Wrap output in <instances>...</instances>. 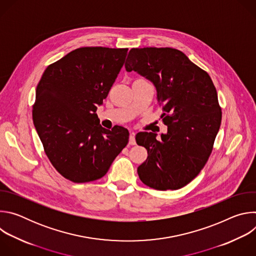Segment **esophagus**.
<instances>
[{
	"label": "esophagus",
	"instance_id": "1",
	"mask_svg": "<svg viewBox=\"0 0 256 256\" xmlns=\"http://www.w3.org/2000/svg\"><path fill=\"white\" fill-rule=\"evenodd\" d=\"M130 144H136V138H134V132H130V140H128Z\"/></svg>",
	"mask_w": 256,
	"mask_h": 256
}]
</instances>
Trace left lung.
<instances>
[{
	"mask_svg": "<svg viewBox=\"0 0 256 256\" xmlns=\"http://www.w3.org/2000/svg\"><path fill=\"white\" fill-rule=\"evenodd\" d=\"M124 66L154 84L168 126L160 140L153 132L136 134V144L148 151L138 177L158 190L184 188L206 165L221 126L214 83L206 70L171 48H132Z\"/></svg>",
	"mask_w": 256,
	"mask_h": 256,
	"instance_id": "left-lung-1",
	"label": "left lung"
}]
</instances>
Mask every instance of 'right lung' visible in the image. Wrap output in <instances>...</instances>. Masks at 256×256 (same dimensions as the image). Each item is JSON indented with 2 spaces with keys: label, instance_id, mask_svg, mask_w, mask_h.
Segmentation results:
<instances>
[{
  "label": "right lung",
  "instance_id": "obj_1",
  "mask_svg": "<svg viewBox=\"0 0 256 256\" xmlns=\"http://www.w3.org/2000/svg\"><path fill=\"white\" fill-rule=\"evenodd\" d=\"M126 54L128 48H77L50 64L36 87L35 130L56 170L76 184L103 177L128 142L126 128L106 130L96 114Z\"/></svg>",
  "mask_w": 256,
  "mask_h": 256
}]
</instances>
